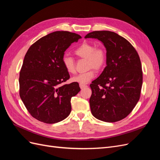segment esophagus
<instances>
[{"label":"esophagus","mask_w":160,"mask_h":160,"mask_svg":"<svg viewBox=\"0 0 160 160\" xmlns=\"http://www.w3.org/2000/svg\"><path fill=\"white\" fill-rule=\"evenodd\" d=\"M79 87H80L81 89H83V88H86L87 85H81V84H80V85H79Z\"/></svg>","instance_id":"1"}]
</instances>
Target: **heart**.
I'll return each mask as SVG.
<instances>
[{"label": "heart", "mask_w": 160, "mask_h": 160, "mask_svg": "<svg viewBox=\"0 0 160 160\" xmlns=\"http://www.w3.org/2000/svg\"><path fill=\"white\" fill-rule=\"evenodd\" d=\"M75 54L88 60V69L93 68L99 70L105 65L107 59L105 51L102 48H97L90 43H83L75 50ZM62 63L65 69L69 73L72 74L75 72V60L69 55H65L62 58ZM95 74L93 70H89L83 73H81L72 77V82L81 85H85L94 78Z\"/></svg>", "instance_id": "b5f03b06"}]
</instances>
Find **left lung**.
I'll use <instances>...</instances> for the list:
<instances>
[{"label": "left lung", "instance_id": "1", "mask_svg": "<svg viewBox=\"0 0 160 160\" xmlns=\"http://www.w3.org/2000/svg\"><path fill=\"white\" fill-rule=\"evenodd\" d=\"M85 38H96L106 49V67L90 85L91 113L105 122L126 118L139 99L143 83L142 63L131 43L109 31L88 33Z\"/></svg>", "mask_w": 160, "mask_h": 160}]
</instances>
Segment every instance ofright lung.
<instances>
[{
	"instance_id": "right-lung-1",
	"label": "right lung",
	"mask_w": 160,
	"mask_h": 160,
	"mask_svg": "<svg viewBox=\"0 0 160 160\" xmlns=\"http://www.w3.org/2000/svg\"><path fill=\"white\" fill-rule=\"evenodd\" d=\"M81 38L76 33L55 31L38 39L26 53L19 75V94L28 112L40 122L58 123L71 113V99L81 89L75 82L62 85L70 77L62 58Z\"/></svg>"
}]
</instances>
